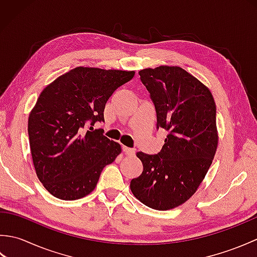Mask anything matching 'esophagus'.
Segmentation results:
<instances>
[{"mask_svg":"<svg viewBox=\"0 0 257 257\" xmlns=\"http://www.w3.org/2000/svg\"><path fill=\"white\" fill-rule=\"evenodd\" d=\"M123 151L127 156H135V154H136V149L128 148V147H123Z\"/></svg>","mask_w":257,"mask_h":257,"instance_id":"esophagus-1","label":"esophagus"}]
</instances>
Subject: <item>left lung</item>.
Masks as SVG:
<instances>
[{"label":"left lung","mask_w":257,"mask_h":257,"mask_svg":"<svg viewBox=\"0 0 257 257\" xmlns=\"http://www.w3.org/2000/svg\"><path fill=\"white\" fill-rule=\"evenodd\" d=\"M157 111V128L168 132L160 152H137L144 171L130 182L134 195L155 210L184 203L209 170L217 146L216 107L211 91L177 66L139 72Z\"/></svg>","instance_id":"left-lung-1"}]
</instances>
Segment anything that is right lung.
Masks as SVG:
<instances>
[{"label":"right lung","instance_id":"right-lung-1","mask_svg":"<svg viewBox=\"0 0 257 257\" xmlns=\"http://www.w3.org/2000/svg\"><path fill=\"white\" fill-rule=\"evenodd\" d=\"M135 72L77 67L41 92L29 118L31 154L37 178L55 198L77 200L95 189L120 145L94 129L105 122L107 100Z\"/></svg>","mask_w":257,"mask_h":257}]
</instances>
